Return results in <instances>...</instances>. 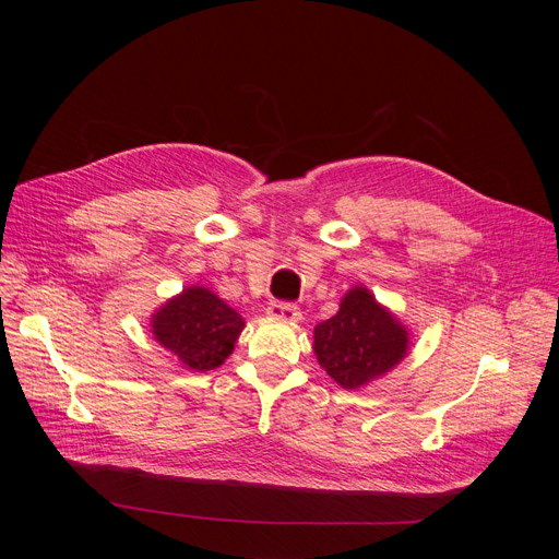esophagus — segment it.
<instances>
[{
	"label": "esophagus",
	"mask_w": 559,
	"mask_h": 559,
	"mask_svg": "<svg viewBox=\"0 0 559 559\" xmlns=\"http://www.w3.org/2000/svg\"><path fill=\"white\" fill-rule=\"evenodd\" d=\"M267 316L276 318V321H285V323H298L300 318H302V313H300V309L296 305H292V302H276V300L267 305Z\"/></svg>",
	"instance_id": "1"
}]
</instances>
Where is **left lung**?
<instances>
[{"label":"left lung","instance_id":"left-lung-1","mask_svg":"<svg viewBox=\"0 0 559 559\" xmlns=\"http://www.w3.org/2000/svg\"><path fill=\"white\" fill-rule=\"evenodd\" d=\"M412 347V334L367 285H354L336 316L313 328V354L343 389H362L401 365Z\"/></svg>","mask_w":559,"mask_h":559}]
</instances>
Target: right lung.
<instances>
[{"label": "right lung", "instance_id": "right-lung-1", "mask_svg": "<svg viewBox=\"0 0 559 559\" xmlns=\"http://www.w3.org/2000/svg\"><path fill=\"white\" fill-rule=\"evenodd\" d=\"M154 341L188 371L221 367L246 330L234 307L203 285H190L150 316Z\"/></svg>", "mask_w": 559, "mask_h": 559}]
</instances>
